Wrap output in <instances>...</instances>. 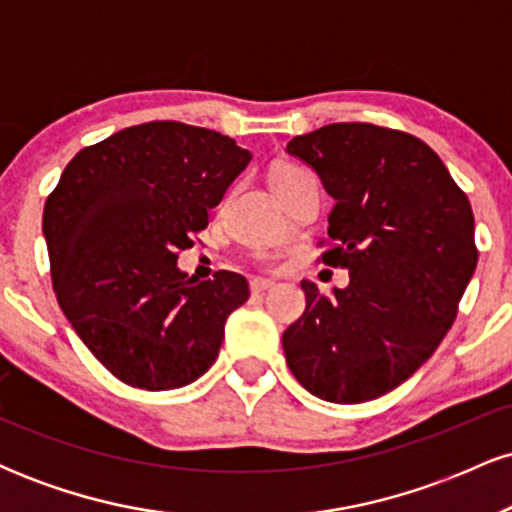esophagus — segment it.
<instances>
[{
  "mask_svg": "<svg viewBox=\"0 0 512 512\" xmlns=\"http://www.w3.org/2000/svg\"><path fill=\"white\" fill-rule=\"evenodd\" d=\"M272 281H269V279H252L250 281V291L252 293H255V296H257V293H264V291H269V289H272Z\"/></svg>",
  "mask_w": 512,
  "mask_h": 512,
  "instance_id": "1",
  "label": "esophagus"
}]
</instances>
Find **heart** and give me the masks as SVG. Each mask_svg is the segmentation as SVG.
<instances>
[{
    "label": "heart",
    "mask_w": 512,
    "mask_h": 512,
    "mask_svg": "<svg viewBox=\"0 0 512 512\" xmlns=\"http://www.w3.org/2000/svg\"><path fill=\"white\" fill-rule=\"evenodd\" d=\"M301 173H305V170L298 166H291V163H276V166L269 170V182H272V187L276 190V187L286 185V182L293 180Z\"/></svg>",
    "instance_id": "1"
}]
</instances>
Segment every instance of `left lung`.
I'll return each mask as SVG.
<instances>
[{
    "mask_svg": "<svg viewBox=\"0 0 512 512\" xmlns=\"http://www.w3.org/2000/svg\"><path fill=\"white\" fill-rule=\"evenodd\" d=\"M286 151L334 199L322 262L349 269L330 298L301 281L286 363L325 402H368L414 375L452 327L479 260L472 204L436 151L397 129L337 122Z\"/></svg>",
    "mask_w": 512,
    "mask_h": 512,
    "instance_id": "obj_1",
    "label": "left lung"
}]
</instances>
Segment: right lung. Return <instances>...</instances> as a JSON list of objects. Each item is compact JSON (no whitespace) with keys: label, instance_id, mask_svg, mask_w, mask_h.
<instances>
[{"label":"right lung","instance_id":"1","mask_svg":"<svg viewBox=\"0 0 512 512\" xmlns=\"http://www.w3.org/2000/svg\"><path fill=\"white\" fill-rule=\"evenodd\" d=\"M252 154L214 129L146 122L86 146L43 211L52 289L74 332L122 383L175 390L219 356L248 281H192L178 252L207 228Z\"/></svg>","mask_w":512,"mask_h":512}]
</instances>
